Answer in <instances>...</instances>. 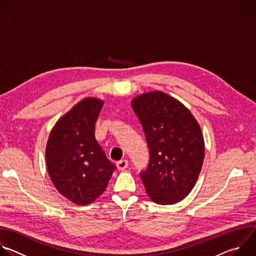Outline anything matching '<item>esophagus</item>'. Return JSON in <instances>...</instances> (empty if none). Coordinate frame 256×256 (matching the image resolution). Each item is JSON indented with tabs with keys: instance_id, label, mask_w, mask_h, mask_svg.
<instances>
[{
	"instance_id": "34e87169",
	"label": "esophagus",
	"mask_w": 256,
	"mask_h": 256,
	"mask_svg": "<svg viewBox=\"0 0 256 256\" xmlns=\"http://www.w3.org/2000/svg\"><path fill=\"white\" fill-rule=\"evenodd\" d=\"M128 160H120L116 163V167L118 170H124L126 168H128Z\"/></svg>"
}]
</instances>
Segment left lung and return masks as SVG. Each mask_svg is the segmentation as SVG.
<instances>
[{"label": "left lung", "mask_w": 256, "mask_h": 256, "mask_svg": "<svg viewBox=\"0 0 256 256\" xmlns=\"http://www.w3.org/2000/svg\"><path fill=\"white\" fill-rule=\"evenodd\" d=\"M150 150V162L140 173L146 192L159 204H172L196 186L204 158L200 126L188 109L162 92L140 94L132 100Z\"/></svg>", "instance_id": "1"}]
</instances>
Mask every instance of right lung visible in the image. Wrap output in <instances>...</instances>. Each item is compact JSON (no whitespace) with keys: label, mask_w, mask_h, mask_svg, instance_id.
<instances>
[{"label":"right lung","mask_w":256,"mask_h":256,"mask_svg":"<svg viewBox=\"0 0 256 256\" xmlns=\"http://www.w3.org/2000/svg\"><path fill=\"white\" fill-rule=\"evenodd\" d=\"M102 106L98 98L81 100L56 122L46 144V167L54 188L80 206L98 198L116 169L95 138Z\"/></svg>","instance_id":"obj_1"}]
</instances>
